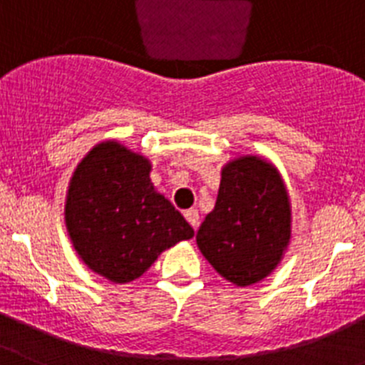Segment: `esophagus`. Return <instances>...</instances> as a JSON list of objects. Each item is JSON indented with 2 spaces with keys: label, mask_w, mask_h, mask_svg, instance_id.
<instances>
[{
  "label": "esophagus",
  "mask_w": 365,
  "mask_h": 365,
  "mask_svg": "<svg viewBox=\"0 0 365 365\" xmlns=\"http://www.w3.org/2000/svg\"><path fill=\"white\" fill-rule=\"evenodd\" d=\"M183 216H185V220L189 221L192 229H198V223H200L198 210H196V209H189V210H185V212H183Z\"/></svg>",
  "instance_id": "obj_1"
}]
</instances>
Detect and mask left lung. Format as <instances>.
<instances>
[{"mask_svg": "<svg viewBox=\"0 0 365 365\" xmlns=\"http://www.w3.org/2000/svg\"><path fill=\"white\" fill-rule=\"evenodd\" d=\"M288 240L290 202L277 169L255 156L230 162L196 234L205 259L227 281L248 286L274 270Z\"/></svg>", "mask_w": 365, "mask_h": 365, "instance_id": "1", "label": "left lung"}]
</instances>
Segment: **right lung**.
Instances as JSON below:
<instances>
[{
  "label": "right lung",
  "mask_w": 365,
  "mask_h": 365,
  "mask_svg": "<svg viewBox=\"0 0 365 365\" xmlns=\"http://www.w3.org/2000/svg\"><path fill=\"white\" fill-rule=\"evenodd\" d=\"M144 156L102 142L73 173L66 227L81 259L111 282H129L149 270L160 252L190 240L194 230L149 180Z\"/></svg>",
  "instance_id": "1"
}]
</instances>
